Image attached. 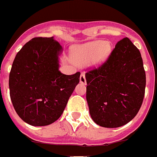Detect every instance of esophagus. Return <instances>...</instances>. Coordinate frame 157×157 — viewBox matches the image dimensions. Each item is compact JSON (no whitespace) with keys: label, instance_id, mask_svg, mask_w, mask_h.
I'll list each match as a JSON object with an SVG mask.
<instances>
[{"label":"esophagus","instance_id":"34e87169","mask_svg":"<svg viewBox=\"0 0 157 157\" xmlns=\"http://www.w3.org/2000/svg\"><path fill=\"white\" fill-rule=\"evenodd\" d=\"M79 81L82 84H86V78H85V75L83 73L81 74V75H80L79 78Z\"/></svg>","mask_w":157,"mask_h":157}]
</instances>
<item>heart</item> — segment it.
<instances>
[{"label": "heart", "instance_id": "1", "mask_svg": "<svg viewBox=\"0 0 157 157\" xmlns=\"http://www.w3.org/2000/svg\"><path fill=\"white\" fill-rule=\"evenodd\" d=\"M111 52V45L107 41H94L75 46L73 59L78 65H86L93 62L99 64L107 58Z\"/></svg>", "mask_w": 157, "mask_h": 157}]
</instances>
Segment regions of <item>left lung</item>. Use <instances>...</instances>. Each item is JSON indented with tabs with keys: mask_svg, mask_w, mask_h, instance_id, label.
I'll use <instances>...</instances> for the list:
<instances>
[{
	"mask_svg": "<svg viewBox=\"0 0 157 157\" xmlns=\"http://www.w3.org/2000/svg\"><path fill=\"white\" fill-rule=\"evenodd\" d=\"M85 76L86 101L95 124L119 128L136 116L144 96L146 75L140 52L129 38L118 41L107 60Z\"/></svg>",
	"mask_w": 157,
	"mask_h": 157,
	"instance_id": "left-lung-1",
	"label": "left lung"
}]
</instances>
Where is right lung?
<instances>
[{
  "label": "right lung",
  "mask_w": 157,
  "mask_h": 157,
  "mask_svg": "<svg viewBox=\"0 0 157 157\" xmlns=\"http://www.w3.org/2000/svg\"><path fill=\"white\" fill-rule=\"evenodd\" d=\"M63 47L51 37H34L17 54L10 73V93L19 117L32 126H46L60 117L79 82L80 73L59 71Z\"/></svg>",
  "instance_id": "1"
}]
</instances>
